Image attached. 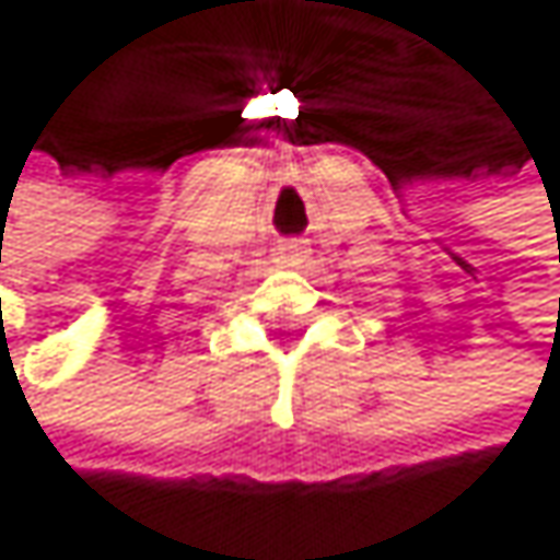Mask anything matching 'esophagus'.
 Segmentation results:
<instances>
[{"label": "esophagus", "mask_w": 560, "mask_h": 560, "mask_svg": "<svg viewBox=\"0 0 560 560\" xmlns=\"http://www.w3.org/2000/svg\"><path fill=\"white\" fill-rule=\"evenodd\" d=\"M306 241H296V237H290V241H283L280 247H277V257H280V264L283 267H300L303 260H306Z\"/></svg>", "instance_id": "34e87169"}]
</instances>
